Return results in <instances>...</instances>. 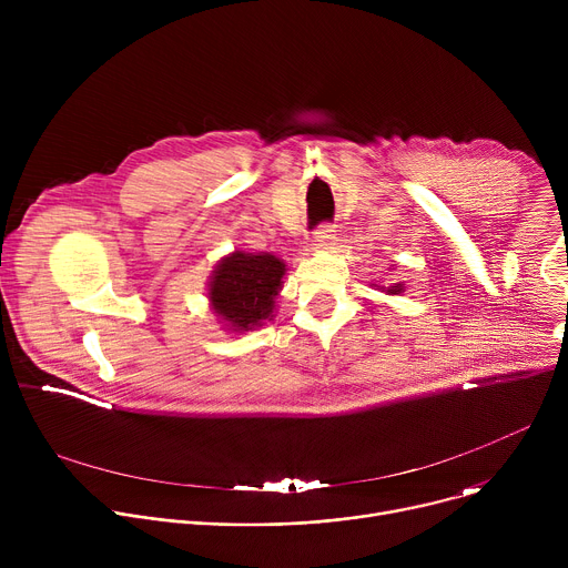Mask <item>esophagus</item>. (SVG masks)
I'll list each match as a JSON object with an SVG mask.
<instances>
[{
	"mask_svg": "<svg viewBox=\"0 0 568 568\" xmlns=\"http://www.w3.org/2000/svg\"><path fill=\"white\" fill-rule=\"evenodd\" d=\"M335 240H337V233L331 224H323L314 231V240H312V250L314 252H331L335 250Z\"/></svg>",
	"mask_w": 568,
	"mask_h": 568,
	"instance_id": "esophagus-1",
	"label": "esophagus"
}]
</instances>
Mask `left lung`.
Returning a JSON list of instances; mask_svg holds the SVG:
<instances>
[{
  "label": "left lung",
  "mask_w": 568,
  "mask_h": 568,
  "mask_svg": "<svg viewBox=\"0 0 568 568\" xmlns=\"http://www.w3.org/2000/svg\"><path fill=\"white\" fill-rule=\"evenodd\" d=\"M373 287L379 290V292H386V294H402L404 292V283H393V285H377V283H373Z\"/></svg>",
  "instance_id": "1"
}]
</instances>
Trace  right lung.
Here are the masks:
<instances>
[{
    "instance_id": "1",
    "label": "right lung",
    "mask_w": 568,
    "mask_h": 568,
    "mask_svg": "<svg viewBox=\"0 0 568 568\" xmlns=\"http://www.w3.org/2000/svg\"><path fill=\"white\" fill-rule=\"evenodd\" d=\"M287 265L270 252H231L213 267L206 296L211 312L229 333H250L274 321Z\"/></svg>"
}]
</instances>
